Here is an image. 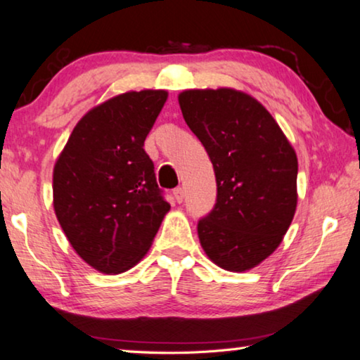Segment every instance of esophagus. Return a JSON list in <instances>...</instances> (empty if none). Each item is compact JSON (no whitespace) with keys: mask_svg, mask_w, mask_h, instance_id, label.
<instances>
[{"mask_svg":"<svg viewBox=\"0 0 360 360\" xmlns=\"http://www.w3.org/2000/svg\"><path fill=\"white\" fill-rule=\"evenodd\" d=\"M173 195H174V200L178 202V203H181L182 198H184V191H182L181 187H176V189L173 191Z\"/></svg>","mask_w":360,"mask_h":360,"instance_id":"obj_1","label":"esophagus"}]
</instances>
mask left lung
<instances>
[{
    "instance_id": "obj_1",
    "label": "left lung",
    "mask_w": 360,
    "mask_h": 360,
    "mask_svg": "<svg viewBox=\"0 0 360 360\" xmlns=\"http://www.w3.org/2000/svg\"><path fill=\"white\" fill-rule=\"evenodd\" d=\"M178 100L217 178V203L197 224L202 248L224 270H250L276 250L294 218L296 152L265 106L248 94L186 90Z\"/></svg>"
}]
</instances>
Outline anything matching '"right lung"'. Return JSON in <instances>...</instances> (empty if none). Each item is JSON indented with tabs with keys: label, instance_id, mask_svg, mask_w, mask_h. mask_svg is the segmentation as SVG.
Returning <instances> with one entry per match:
<instances>
[{
	"label": "right lung",
	"instance_id": "add662e5",
	"mask_svg": "<svg viewBox=\"0 0 360 360\" xmlns=\"http://www.w3.org/2000/svg\"><path fill=\"white\" fill-rule=\"evenodd\" d=\"M168 92L112 96L80 120L53 169V207L72 249L95 270L137 265L169 203L143 142Z\"/></svg>",
	"mask_w": 360,
	"mask_h": 360
}]
</instances>
